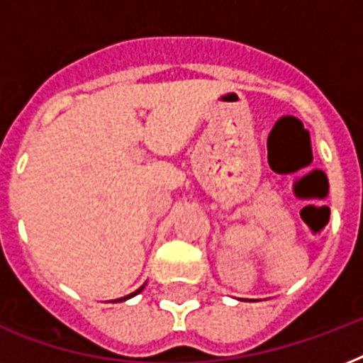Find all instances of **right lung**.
<instances>
[{
	"label": "right lung",
	"mask_w": 363,
	"mask_h": 363,
	"mask_svg": "<svg viewBox=\"0 0 363 363\" xmlns=\"http://www.w3.org/2000/svg\"><path fill=\"white\" fill-rule=\"evenodd\" d=\"M141 290H143V286H141V288H139V290H135V292H133V294H130V296H125V298H121V299H116V301H124V299H130V298H133V296H137V294L141 292Z\"/></svg>",
	"instance_id": "1"
}]
</instances>
